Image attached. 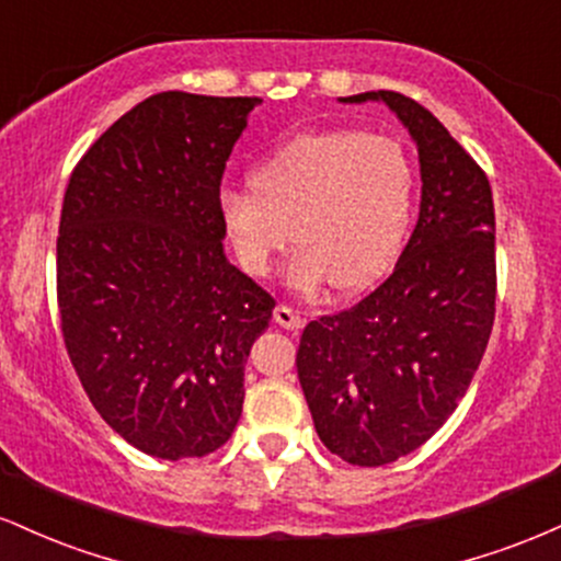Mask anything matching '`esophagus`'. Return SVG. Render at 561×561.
I'll return each instance as SVG.
<instances>
[{
  "mask_svg": "<svg viewBox=\"0 0 561 561\" xmlns=\"http://www.w3.org/2000/svg\"><path fill=\"white\" fill-rule=\"evenodd\" d=\"M274 321H276V324H279V327H285V330H289V332H298L300 327H302L300 313L293 311V308L285 306V302L274 308Z\"/></svg>",
  "mask_w": 561,
  "mask_h": 561,
  "instance_id": "obj_1",
  "label": "esophagus"
}]
</instances>
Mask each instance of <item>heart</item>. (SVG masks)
<instances>
[{"mask_svg": "<svg viewBox=\"0 0 561 561\" xmlns=\"http://www.w3.org/2000/svg\"><path fill=\"white\" fill-rule=\"evenodd\" d=\"M250 184L218 199L237 261L266 276L295 237L289 279L300 289L375 285L401 253L416 203V171L401 141L356 128L287 141L255 165Z\"/></svg>", "mask_w": 561, "mask_h": 561, "instance_id": "heart-1", "label": "heart"}]
</instances>
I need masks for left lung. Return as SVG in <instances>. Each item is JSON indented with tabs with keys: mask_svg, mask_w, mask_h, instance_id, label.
I'll use <instances>...</instances> for the list:
<instances>
[{
	"mask_svg": "<svg viewBox=\"0 0 561 561\" xmlns=\"http://www.w3.org/2000/svg\"><path fill=\"white\" fill-rule=\"evenodd\" d=\"M382 100L416 141L420 221L382 285L302 330L298 379L313 427L347 465L382 467L456 411L495 319V214L485 171L427 107Z\"/></svg>",
	"mask_w": 561,
	"mask_h": 561,
	"instance_id": "obj_1",
	"label": "left lung"
}]
</instances>
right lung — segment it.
I'll list each match as a JSON object with an SVG mask.
<instances>
[{"label": "right lung", "instance_id": "1", "mask_svg": "<svg viewBox=\"0 0 561 561\" xmlns=\"http://www.w3.org/2000/svg\"><path fill=\"white\" fill-rule=\"evenodd\" d=\"M261 96L160 92L76 163L57 234V308L89 401L156 459L234 433L244 364L274 298L224 255L221 179Z\"/></svg>", "mask_w": 561, "mask_h": 561}]
</instances>
